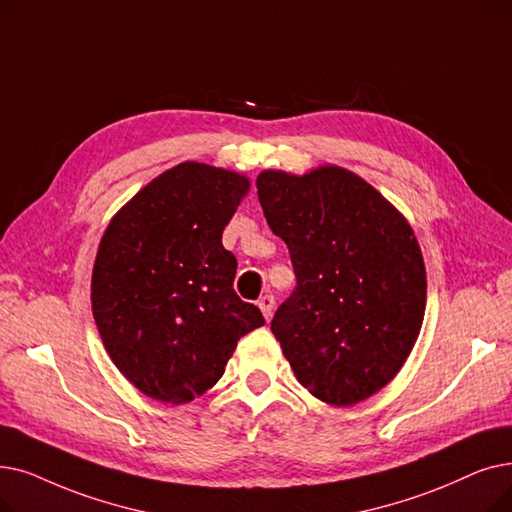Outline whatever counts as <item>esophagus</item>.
<instances>
[{
  "label": "esophagus",
  "instance_id": "34e87169",
  "mask_svg": "<svg viewBox=\"0 0 512 512\" xmlns=\"http://www.w3.org/2000/svg\"><path fill=\"white\" fill-rule=\"evenodd\" d=\"M274 297L272 295H263L261 299H259V309H261V314H263V318L265 320H270L272 318V314H274Z\"/></svg>",
  "mask_w": 512,
  "mask_h": 512
}]
</instances>
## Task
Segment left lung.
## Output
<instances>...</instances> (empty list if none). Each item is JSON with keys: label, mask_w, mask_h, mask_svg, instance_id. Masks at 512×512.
<instances>
[{"label": "left lung", "mask_w": 512, "mask_h": 512, "mask_svg": "<svg viewBox=\"0 0 512 512\" xmlns=\"http://www.w3.org/2000/svg\"><path fill=\"white\" fill-rule=\"evenodd\" d=\"M257 194L297 276L272 320L284 358L322 402H364L402 370L425 318L427 272L412 226L339 165L265 169Z\"/></svg>", "instance_id": "1"}]
</instances>
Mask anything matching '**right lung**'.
Wrapping results in <instances>:
<instances>
[{"label": "right lung", "instance_id": "obj_1", "mask_svg": "<svg viewBox=\"0 0 512 512\" xmlns=\"http://www.w3.org/2000/svg\"><path fill=\"white\" fill-rule=\"evenodd\" d=\"M251 190L247 175L186 161L113 215L92 272V314L125 379L163 404H188L226 370L236 343L265 324L240 301L221 234Z\"/></svg>", "mask_w": 512, "mask_h": 512}]
</instances>
